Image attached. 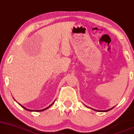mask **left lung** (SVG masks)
<instances>
[{
  "label": "left lung",
  "mask_w": 134,
  "mask_h": 134,
  "mask_svg": "<svg viewBox=\"0 0 134 134\" xmlns=\"http://www.w3.org/2000/svg\"><path fill=\"white\" fill-rule=\"evenodd\" d=\"M93 110H95V111H102V110H95V109H93V108H92ZM111 109H109V110H102V111H109V110H110Z\"/></svg>",
  "instance_id": "left-lung-1"
}]
</instances>
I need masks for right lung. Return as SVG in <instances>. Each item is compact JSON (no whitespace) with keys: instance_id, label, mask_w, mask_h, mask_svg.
Returning <instances> with one entry per match:
<instances>
[{"instance_id":"1","label":"right lung","mask_w":134,"mask_h":134,"mask_svg":"<svg viewBox=\"0 0 134 134\" xmlns=\"http://www.w3.org/2000/svg\"><path fill=\"white\" fill-rule=\"evenodd\" d=\"M54 103V102H53V103H52V104H51V105H49V107H46V108H44V109H42V110H29V109H27V108H26V107H23V105H20V106H21L22 107H23V108H24V109L25 110H27V111H44V110H46V109H48V108H49L50 107H51V105H53V103Z\"/></svg>"}]
</instances>
